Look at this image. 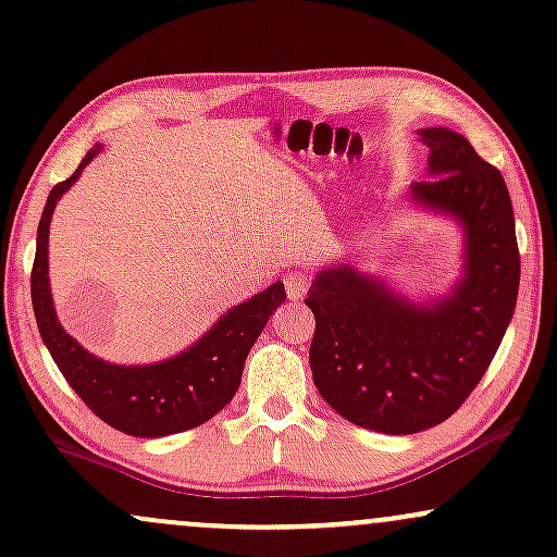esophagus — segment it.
<instances>
[{
	"instance_id": "obj_1",
	"label": "esophagus",
	"mask_w": 557,
	"mask_h": 557,
	"mask_svg": "<svg viewBox=\"0 0 557 557\" xmlns=\"http://www.w3.org/2000/svg\"><path fill=\"white\" fill-rule=\"evenodd\" d=\"M308 287H311V274H308L306 270L290 272L285 277V290H287V296H290L293 300L304 298L306 293H308Z\"/></svg>"
}]
</instances>
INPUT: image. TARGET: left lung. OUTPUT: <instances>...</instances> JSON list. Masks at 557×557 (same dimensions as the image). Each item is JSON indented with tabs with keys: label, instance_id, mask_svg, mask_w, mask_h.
I'll return each mask as SVG.
<instances>
[{
	"label": "left lung",
	"instance_id": "left-lung-1",
	"mask_svg": "<svg viewBox=\"0 0 557 557\" xmlns=\"http://www.w3.org/2000/svg\"><path fill=\"white\" fill-rule=\"evenodd\" d=\"M431 176L420 205L457 214L467 274L451 296L418 306L352 267L324 270L306 306L317 319L313 384L332 410L368 431L407 435L465 405L498 352L519 296V244L506 181L457 132H420Z\"/></svg>",
	"mask_w": 557,
	"mask_h": 557
}]
</instances>
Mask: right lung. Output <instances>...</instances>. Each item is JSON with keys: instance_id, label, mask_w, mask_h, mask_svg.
<instances>
[{"instance_id": "obj_1", "label": "right lung", "mask_w": 557, "mask_h": 557, "mask_svg": "<svg viewBox=\"0 0 557 557\" xmlns=\"http://www.w3.org/2000/svg\"><path fill=\"white\" fill-rule=\"evenodd\" d=\"M100 145L87 152L79 169L53 186L38 223L36 259L30 272V298L38 332L49 347L66 384L103 423L137 438H158L189 431L214 418L233 399L244 373L246 355L257 343L285 296L274 283L264 293L225 313L197 345L156 366H113L92 358L62 330L49 293V225L59 197L75 184L79 171L96 158Z\"/></svg>"}]
</instances>
